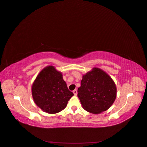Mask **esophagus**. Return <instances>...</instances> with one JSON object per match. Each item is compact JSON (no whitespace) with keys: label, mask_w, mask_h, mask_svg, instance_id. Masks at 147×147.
<instances>
[{"label":"esophagus","mask_w":147,"mask_h":147,"mask_svg":"<svg viewBox=\"0 0 147 147\" xmlns=\"http://www.w3.org/2000/svg\"><path fill=\"white\" fill-rule=\"evenodd\" d=\"M73 93L74 94L75 96H76V95L77 94V89H75V90L73 91Z\"/></svg>","instance_id":"34e87169"}]
</instances>
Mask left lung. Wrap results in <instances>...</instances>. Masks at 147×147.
Listing matches in <instances>:
<instances>
[{
	"instance_id": "1",
	"label": "left lung",
	"mask_w": 147,
	"mask_h": 147,
	"mask_svg": "<svg viewBox=\"0 0 147 147\" xmlns=\"http://www.w3.org/2000/svg\"><path fill=\"white\" fill-rule=\"evenodd\" d=\"M77 92L83 109L92 113L106 111L112 105L117 96L115 82L98 68H93L84 75Z\"/></svg>"
}]
</instances>
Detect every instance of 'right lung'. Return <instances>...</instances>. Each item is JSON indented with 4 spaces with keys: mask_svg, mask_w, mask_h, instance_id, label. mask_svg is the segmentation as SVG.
<instances>
[{
    "mask_svg": "<svg viewBox=\"0 0 147 147\" xmlns=\"http://www.w3.org/2000/svg\"><path fill=\"white\" fill-rule=\"evenodd\" d=\"M35 103L45 112L56 113L67 107L74 93L68 90L62 74L53 66L44 68L32 86Z\"/></svg>",
    "mask_w": 147,
    "mask_h": 147,
    "instance_id": "obj_1",
    "label": "right lung"
}]
</instances>
